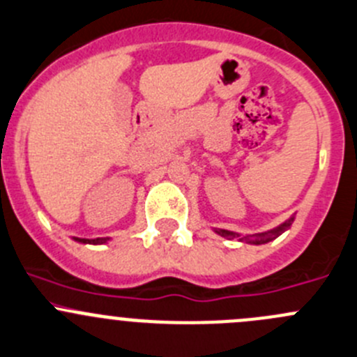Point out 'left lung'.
Masks as SVG:
<instances>
[{"label": "left lung", "mask_w": 357, "mask_h": 357, "mask_svg": "<svg viewBox=\"0 0 357 357\" xmlns=\"http://www.w3.org/2000/svg\"><path fill=\"white\" fill-rule=\"evenodd\" d=\"M294 215H296V213H293V215H291L289 219L284 220V222L278 224V226L271 227V229H268V231L254 233V235H242V233L229 231V229H220V227H215L213 231H215L217 235L222 236V238H226V240L236 238V240H238V242H242V243H250V245H263V243L271 242V240H275V238H277V236L282 235L284 231H287V229H289V227H291V224L294 222Z\"/></svg>", "instance_id": "obj_1"}]
</instances>
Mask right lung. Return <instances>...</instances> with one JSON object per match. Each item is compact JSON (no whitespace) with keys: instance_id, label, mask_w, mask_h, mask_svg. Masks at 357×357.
I'll return each mask as SVG.
<instances>
[{"instance_id":"1","label":"right lung","mask_w":357,"mask_h":357,"mask_svg":"<svg viewBox=\"0 0 357 357\" xmlns=\"http://www.w3.org/2000/svg\"><path fill=\"white\" fill-rule=\"evenodd\" d=\"M112 238H77L73 236V242H79V243H89V245H101V243H107L110 242Z\"/></svg>"}]
</instances>
